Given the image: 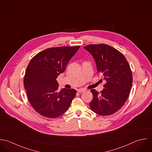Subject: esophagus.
Here are the masks:
<instances>
[{"instance_id": "34e87169", "label": "esophagus", "mask_w": 152, "mask_h": 152, "mask_svg": "<svg viewBox=\"0 0 152 152\" xmlns=\"http://www.w3.org/2000/svg\"><path fill=\"white\" fill-rule=\"evenodd\" d=\"M86 90L85 89H77V92H79V93H82L83 92H85Z\"/></svg>"}]
</instances>
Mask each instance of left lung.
<instances>
[{"mask_svg":"<svg viewBox=\"0 0 152 152\" xmlns=\"http://www.w3.org/2000/svg\"><path fill=\"white\" fill-rule=\"evenodd\" d=\"M84 48L92 54L98 72L106 80L100 93L91 90L93 99L90 107L101 115L113 114L122 107L130 93L133 76L129 64L120 51L107 44H90Z\"/></svg>","mask_w":152,"mask_h":152,"instance_id":"obj_1","label":"left lung"}]
</instances>
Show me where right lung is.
Here are the masks:
<instances>
[{
    "label": "right lung",
    "mask_w": 152,
    "mask_h": 152,
    "mask_svg": "<svg viewBox=\"0 0 152 152\" xmlns=\"http://www.w3.org/2000/svg\"><path fill=\"white\" fill-rule=\"evenodd\" d=\"M79 48H49L36 54L29 61L23 85L31 105L42 116L53 118L61 115L75 97V89L64 88L59 91L56 79L65 71L67 63Z\"/></svg>",
    "instance_id": "obj_1"
}]
</instances>
